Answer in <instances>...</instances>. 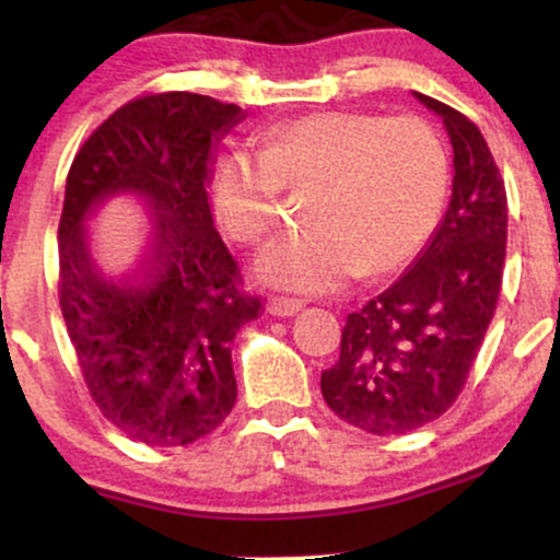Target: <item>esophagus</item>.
<instances>
[{"label":"esophagus","mask_w":560,"mask_h":560,"mask_svg":"<svg viewBox=\"0 0 560 560\" xmlns=\"http://www.w3.org/2000/svg\"><path fill=\"white\" fill-rule=\"evenodd\" d=\"M266 311L271 313L276 318H289L294 313L302 311V302L300 300H284V298H271L266 302Z\"/></svg>","instance_id":"esophagus-1"}]
</instances>
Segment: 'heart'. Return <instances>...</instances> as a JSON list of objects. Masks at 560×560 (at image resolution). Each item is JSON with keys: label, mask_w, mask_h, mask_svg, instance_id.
Here are the masks:
<instances>
[{"label": "heart", "mask_w": 560, "mask_h": 560, "mask_svg": "<svg viewBox=\"0 0 560 560\" xmlns=\"http://www.w3.org/2000/svg\"><path fill=\"white\" fill-rule=\"evenodd\" d=\"M440 133L421 118L318 113L281 126L258 152L218 160L210 197L221 226L244 244L276 226L281 189L311 191L313 229L268 244L262 284L329 294L355 276H387L427 247L447 199Z\"/></svg>", "instance_id": "obj_1"}]
</instances>
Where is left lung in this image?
I'll return each instance as SVG.
<instances>
[{"instance_id":"1","label":"left lung","mask_w":560,"mask_h":560,"mask_svg":"<svg viewBox=\"0 0 560 560\" xmlns=\"http://www.w3.org/2000/svg\"><path fill=\"white\" fill-rule=\"evenodd\" d=\"M453 144V195L440 226L405 273L350 313L339 361L320 374L339 419L389 436L440 419L464 389L498 305L505 266V186L466 115L413 92Z\"/></svg>"}]
</instances>
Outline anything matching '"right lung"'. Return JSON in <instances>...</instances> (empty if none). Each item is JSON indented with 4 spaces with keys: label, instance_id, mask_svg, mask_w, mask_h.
<instances>
[{
    "label": "right lung",
    "instance_id": "right-lung-1",
    "mask_svg": "<svg viewBox=\"0 0 560 560\" xmlns=\"http://www.w3.org/2000/svg\"><path fill=\"white\" fill-rule=\"evenodd\" d=\"M242 120L213 96H141L96 128L68 173L57 231L68 337L105 419L150 447L221 427L236 402L229 345L262 311L208 199L218 141ZM120 196L145 205L153 244L137 272L113 277L95 266L88 218Z\"/></svg>",
    "mask_w": 560,
    "mask_h": 560
}]
</instances>
